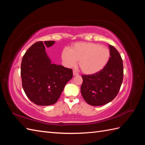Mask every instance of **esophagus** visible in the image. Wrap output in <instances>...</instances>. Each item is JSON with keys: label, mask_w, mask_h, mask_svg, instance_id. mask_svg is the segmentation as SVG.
I'll list each match as a JSON object with an SVG mask.
<instances>
[{"label": "esophagus", "mask_w": 145, "mask_h": 145, "mask_svg": "<svg viewBox=\"0 0 145 145\" xmlns=\"http://www.w3.org/2000/svg\"><path fill=\"white\" fill-rule=\"evenodd\" d=\"M73 75L74 76H76V75H78V73H77L76 72V71H73Z\"/></svg>", "instance_id": "34e87169"}]
</instances>
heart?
Segmentation results:
<instances>
[{"label": "heart", "instance_id": "obj_1", "mask_svg": "<svg viewBox=\"0 0 145 145\" xmlns=\"http://www.w3.org/2000/svg\"><path fill=\"white\" fill-rule=\"evenodd\" d=\"M110 56L108 48L93 42H76L70 49L64 48L61 52L65 66L73 67L79 60L80 68L87 75H93L103 70L108 63Z\"/></svg>", "mask_w": 145, "mask_h": 145}]
</instances>
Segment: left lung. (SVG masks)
<instances>
[{
	"instance_id": "obj_1",
	"label": "left lung",
	"mask_w": 145,
	"mask_h": 145,
	"mask_svg": "<svg viewBox=\"0 0 145 145\" xmlns=\"http://www.w3.org/2000/svg\"><path fill=\"white\" fill-rule=\"evenodd\" d=\"M111 57L100 72L82 76L81 93L86 102L92 106H101L110 102L118 95L123 78V65L118 50L109 45Z\"/></svg>"
}]
</instances>
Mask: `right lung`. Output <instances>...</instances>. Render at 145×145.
Wrapping results in <instances>:
<instances>
[{
  "instance_id": "right-lung-1",
  "label": "right lung",
  "mask_w": 145,
  "mask_h": 145,
  "mask_svg": "<svg viewBox=\"0 0 145 145\" xmlns=\"http://www.w3.org/2000/svg\"><path fill=\"white\" fill-rule=\"evenodd\" d=\"M55 41L35 43L24 54L21 63L22 84L27 97L40 106L55 103L67 83L72 78V70L52 63L45 52Z\"/></svg>"
}]
</instances>
